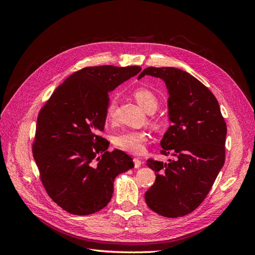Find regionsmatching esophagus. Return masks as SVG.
Instances as JSON below:
<instances>
[{
    "mask_svg": "<svg viewBox=\"0 0 255 255\" xmlns=\"http://www.w3.org/2000/svg\"><path fill=\"white\" fill-rule=\"evenodd\" d=\"M133 161H134V166H135V168H139V167L141 166V160H140L139 158H134V159H133Z\"/></svg>",
    "mask_w": 255,
    "mask_h": 255,
    "instance_id": "34e87169",
    "label": "esophagus"
}]
</instances>
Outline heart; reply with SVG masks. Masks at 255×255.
I'll return each mask as SVG.
<instances>
[{"label": "heart", "instance_id": "obj_1", "mask_svg": "<svg viewBox=\"0 0 255 255\" xmlns=\"http://www.w3.org/2000/svg\"><path fill=\"white\" fill-rule=\"evenodd\" d=\"M133 97L146 113L155 112L158 106V100L154 92L148 88L139 87L133 91ZM117 102L111 99L106 105L105 115L109 121H114L116 117ZM149 140V134L144 130H123L113 137V144L116 148L133 154L143 152L145 143Z\"/></svg>", "mask_w": 255, "mask_h": 255}]
</instances>
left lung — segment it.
Listing matches in <instances>:
<instances>
[{"label": "left lung", "instance_id": "left-lung-1", "mask_svg": "<svg viewBox=\"0 0 255 255\" xmlns=\"http://www.w3.org/2000/svg\"><path fill=\"white\" fill-rule=\"evenodd\" d=\"M144 75L167 85L171 126L160 141V154L175 156L168 164L146 160L156 179L144 199L160 216L183 217L204 201L225 164L227 125L217 99L189 73L172 67H148L138 79Z\"/></svg>", "mask_w": 255, "mask_h": 255}]
</instances>
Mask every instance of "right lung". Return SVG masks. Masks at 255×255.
<instances>
[{"instance_id": "obj_1", "label": "right lung", "mask_w": 255, "mask_h": 255, "mask_svg": "<svg viewBox=\"0 0 255 255\" xmlns=\"http://www.w3.org/2000/svg\"><path fill=\"white\" fill-rule=\"evenodd\" d=\"M141 70L138 66L86 67L54 90L38 114L32 144L49 197L66 212L90 215L111 201L114 181L133 168L123 151H107L109 92Z\"/></svg>"}]
</instances>
